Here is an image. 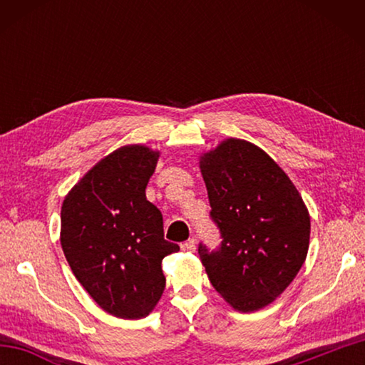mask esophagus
I'll list each match as a JSON object with an SVG mask.
<instances>
[{"instance_id": "1", "label": "esophagus", "mask_w": 365, "mask_h": 365, "mask_svg": "<svg viewBox=\"0 0 365 365\" xmlns=\"http://www.w3.org/2000/svg\"><path fill=\"white\" fill-rule=\"evenodd\" d=\"M182 248H183L185 251L195 252V251H196V240H195V238H190L188 242H185V243L182 245Z\"/></svg>"}]
</instances>
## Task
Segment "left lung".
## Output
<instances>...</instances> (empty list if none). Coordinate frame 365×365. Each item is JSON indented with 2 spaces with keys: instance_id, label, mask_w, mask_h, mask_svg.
Here are the masks:
<instances>
[{
  "instance_id": "1",
  "label": "left lung",
  "mask_w": 365,
  "mask_h": 365,
  "mask_svg": "<svg viewBox=\"0 0 365 365\" xmlns=\"http://www.w3.org/2000/svg\"><path fill=\"white\" fill-rule=\"evenodd\" d=\"M219 251L200 245L209 282L238 312H255L285 292L306 261L311 215L298 188L255 143L227 138L200 156Z\"/></svg>"
}]
</instances>
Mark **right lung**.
<instances>
[{
  "label": "right lung",
  "instance_id": "1",
  "mask_svg": "<svg viewBox=\"0 0 365 365\" xmlns=\"http://www.w3.org/2000/svg\"><path fill=\"white\" fill-rule=\"evenodd\" d=\"M159 151L125 145L98 160L66 195L61 246L86 293L119 319L146 317L165 288L163 214L146 200Z\"/></svg>",
  "mask_w": 365,
  "mask_h": 365
}]
</instances>
